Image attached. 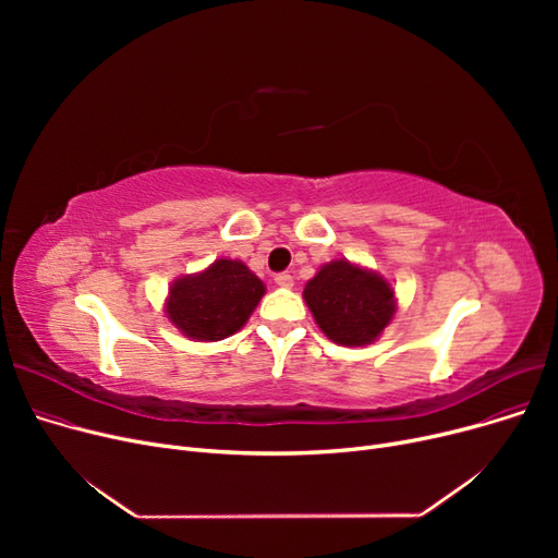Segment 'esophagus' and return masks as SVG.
Wrapping results in <instances>:
<instances>
[{
	"mask_svg": "<svg viewBox=\"0 0 558 558\" xmlns=\"http://www.w3.org/2000/svg\"><path fill=\"white\" fill-rule=\"evenodd\" d=\"M276 284L278 287H282V289H291V287H294V278H291L289 274H276Z\"/></svg>",
	"mask_w": 558,
	"mask_h": 558,
	"instance_id": "1",
	"label": "esophagus"
}]
</instances>
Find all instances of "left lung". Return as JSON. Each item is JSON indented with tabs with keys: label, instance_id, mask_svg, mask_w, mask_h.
I'll use <instances>...</instances> for the list:
<instances>
[{
	"label": "left lung",
	"instance_id": "obj_1",
	"mask_svg": "<svg viewBox=\"0 0 558 558\" xmlns=\"http://www.w3.org/2000/svg\"><path fill=\"white\" fill-rule=\"evenodd\" d=\"M303 296L318 328L341 345L375 341L396 312L391 284L348 259L326 264L305 284Z\"/></svg>",
	"mask_w": 558,
	"mask_h": 558
}]
</instances>
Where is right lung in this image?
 <instances>
[{
  "mask_svg": "<svg viewBox=\"0 0 558 558\" xmlns=\"http://www.w3.org/2000/svg\"><path fill=\"white\" fill-rule=\"evenodd\" d=\"M264 296L262 280L238 259H217L169 289L167 316L187 337L219 341L238 332Z\"/></svg>",
  "mask_w": 558,
  "mask_h": 558,
  "instance_id": "1",
  "label": "right lung"
}]
</instances>
